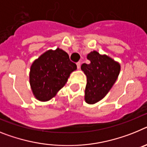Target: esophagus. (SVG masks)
I'll return each mask as SVG.
<instances>
[{
    "mask_svg": "<svg viewBox=\"0 0 147 147\" xmlns=\"http://www.w3.org/2000/svg\"><path fill=\"white\" fill-rule=\"evenodd\" d=\"M76 65H77V68L80 69V67H81V63L80 62H78V63H76Z\"/></svg>",
    "mask_w": 147,
    "mask_h": 147,
    "instance_id": "esophagus-1",
    "label": "esophagus"
}]
</instances>
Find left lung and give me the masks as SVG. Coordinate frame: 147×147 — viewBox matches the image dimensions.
I'll return each mask as SVG.
<instances>
[{
  "instance_id": "8db88e82",
  "label": "left lung",
  "mask_w": 147,
  "mask_h": 147,
  "mask_svg": "<svg viewBox=\"0 0 147 147\" xmlns=\"http://www.w3.org/2000/svg\"><path fill=\"white\" fill-rule=\"evenodd\" d=\"M89 64L83 63L81 70L86 76L85 101L96 104L102 100L114 85L121 71V65L107 55L92 51L87 55Z\"/></svg>"
}]
</instances>
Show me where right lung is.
I'll use <instances>...</instances> for the list:
<instances>
[{
	"label": "right lung",
	"mask_w": 147,
	"mask_h": 147,
	"mask_svg": "<svg viewBox=\"0 0 147 147\" xmlns=\"http://www.w3.org/2000/svg\"><path fill=\"white\" fill-rule=\"evenodd\" d=\"M77 66L63 49H49L33 61L29 72V84L37 100L47 101L54 98L67 82Z\"/></svg>",
	"instance_id": "obj_1"
}]
</instances>
